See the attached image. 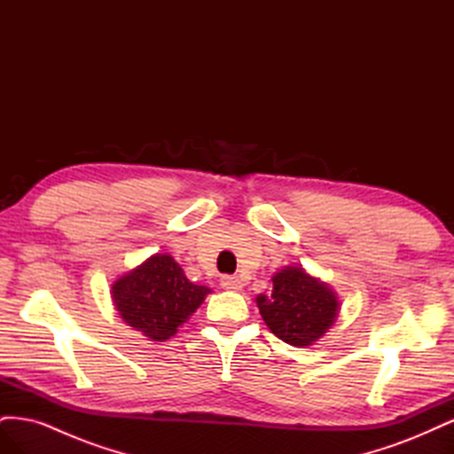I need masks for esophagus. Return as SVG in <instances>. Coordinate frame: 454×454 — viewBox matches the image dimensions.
<instances>
[{"label":"esophagus","mask_w":454,"mask_h":454,"mask_svg":"<svg viewBox=\"0 0 454 454\" xmlns=\"http://www.w3.org/2000/svg\"><path fill=\"white\" fill-rule=\"evenodd\" d=\"M242 280L239 277H222V287L227 292H240L242 290Z\"/></svg>","instance_id":"34e87169"}]
</instances>
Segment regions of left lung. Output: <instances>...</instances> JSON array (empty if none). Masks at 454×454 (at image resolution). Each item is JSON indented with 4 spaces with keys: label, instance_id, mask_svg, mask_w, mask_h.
<instances>
[{
    "label": "left lung",
    "instance_id": "8db88e82",
    "mask_svg": "<svg viewBox=\"0 0 454 454\" xmlns=\"http://www.w3.org/2000/svg\"><path fill=\"white\" fill-rule=\"evenodd\" d=\"M270 332L292 347H310L337 320L339 295L303 267L287 265L272 274L269 294L255 297Z\"/></svg>",
    "mask_w": 454,
    "mask_h": 454
}]
</instances>
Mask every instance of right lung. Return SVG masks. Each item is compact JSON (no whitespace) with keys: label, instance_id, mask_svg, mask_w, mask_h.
Returning a JSON list of instances; mask_svg holds the SVG:
<instances>
[{"label":"right lung","instance_id":"add662e5","mask_svg":"<svg viewBox=\"0 0 454 454\" xmlns=\"http://www.w3.org/2000/svg\"><path fill=\"white\" fill-rule=\"evenodd\" d=\"M208 294L210 287L189 282L170 254H153L112 284L122 322L151 340L174 337Z\"/></svg>","mask_w":454,"mask_h":454}]
</instances>
